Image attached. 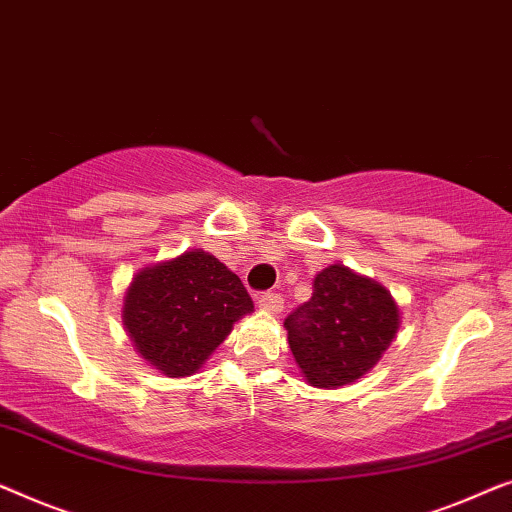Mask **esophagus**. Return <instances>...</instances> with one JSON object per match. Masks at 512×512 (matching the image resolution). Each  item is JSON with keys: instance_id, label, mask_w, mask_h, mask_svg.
<instances>
[{"instance_id": "34e87169", "label": "esophagus", "mask_w": 512, "mask_h": 512, "mask_svg": "<svg viewBox=\"0 0 512 512\" xmlns=\"http://www.w3.org/2000/svg\"><path fill=\"white\" fill-rule=\"evenodd\" d=\"M257 306L266 313H280L283 311V297L276 292H262L257 297Z\"/></svg>"}]
</instances>
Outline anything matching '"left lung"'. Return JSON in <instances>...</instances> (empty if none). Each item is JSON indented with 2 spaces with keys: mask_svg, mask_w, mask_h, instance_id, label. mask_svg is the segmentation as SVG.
Segmentation results:
<instances>
[{
  "mask_svg": "<svg viewBox=\"0 0 512 512\" xmlns=\"http://www.w3.org/2000/svg\"><path fill=\"white\" fill-rule=\"evenodd\" d=\"M287 341L308 385L322 390L369 373L399 331V306L376 280L331 264L313 280V297L285 320Z\"/></svg>",
  "mask_w": 512,
  "mask_h": 512,
  "instance_id": "8db88e82",
  "label": "left lung"
}]
</instances>
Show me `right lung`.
Instances as JSON below:
<instances>
[{
    "instance_id": "add662e5",
    "label": "right lung",
    "mask_w": 512,
    "mask_h": 512,
    "mask_svg": "<svg viewBox=\"0 0 512 512\" xmlns=\"http://www.w3.org/2000/svg\"><path fill=\"white\" fill-rule=\"evenodd\" d=\"M241 278L204 250L143 266L125 292L122 325L134 348L169 378L201 369L234 322L253 313Z\"/></svg>"
}]
</instances>
